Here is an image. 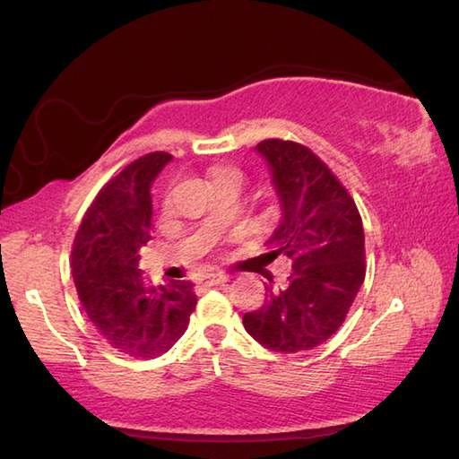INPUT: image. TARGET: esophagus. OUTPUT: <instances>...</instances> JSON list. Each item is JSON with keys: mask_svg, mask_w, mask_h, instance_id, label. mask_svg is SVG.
Segmentation results:
<instances>
[{"mask_svg": "<svg viewBox=\"0 0 459 459\" xmlns=\"http://www.w3.org/2000/svg\"><path fill=\"white\" fill-rule=\"evenodd\" d=\"M227 281H229L227 274H204L199 278V282L204 286H217V284H222Z\"/></svg>", "mask_w": 459, "mask_h": 459, "instance_id": "esophagus-1", "label": "esophagus"}]
</instances>
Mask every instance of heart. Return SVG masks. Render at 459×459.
I'll use <instances>...</instances> for the list:
<instances>
[{
    "instance_id": "b5f03b06",
    "label": "heart",
    "mask_w": 459,
    "mask_h": 459,
    "mask_svg": "<svg viewBox=\"0 0 459 459\" xmlns=\"http://www.w3.org/2000/svg\"><path fill=\"white\" fill-rule=\"evenodd\" d=\"M217 178H235V181L242 183V173L235 167H222L212 170V181H217Z\"/></svg>"
}]
</instances>
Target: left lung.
Listing matches in <instances>:
<instances>
[{"instance_id":"8db88e82","label":"left lung","mask_w":459,"mask_h":459,"mask_svg":"<svg viewBox=\"0 0 459 459\" xmlns=\"http://www.w3.org/2000/svg\"><path fill=\"white\" fill-rule=\"evenodd\" d=\"M271 169L281 222L266 258L286 256L292 273L242 325L258 344L282 354L312 350L342 325L364 282V229L346 188L310 149L266 139L255 147Z\"/></svg>"}]
</instances>
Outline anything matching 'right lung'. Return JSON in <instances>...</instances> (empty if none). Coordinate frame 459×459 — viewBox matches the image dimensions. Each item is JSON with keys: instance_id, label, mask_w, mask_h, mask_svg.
<instances>
[{"instance_id": "right-lung-1", "label": "right lung", "mask_w": 459, "mask_h": 459, "mask_svg": "<svg viewBox=\"0 0 459 459\" xmlns=\"http://www.w3.org/2000/svg\"><path fill=\"white\" fill-rule=\"evenodd\" d=\"M170 160L169 152H149L111 178L87 209L71 250L81 307L107 342L134 358L165 354L196 307L191 282L149 286L139 268V250L151 240V185Z\"/></svg>"}]
</instances>
